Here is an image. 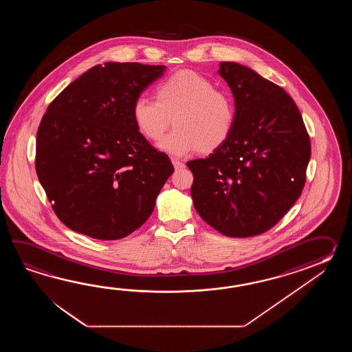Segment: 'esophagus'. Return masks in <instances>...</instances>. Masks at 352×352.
<instances>
[{
    "label": "esophagus",
    "mask_w": 352,
    "mask_h": 352,
    "mask_svg": "<svg viewBox=\"0 0 352 352\" xmlns=\"http://www.w3.org/2000/svg\"><path fill=\"white\" fill-rule=\"evenodd\" d=\"M173 165L176 170H179V168H184L185 167V164L182 162V161H179V160H176V158H173Z\"/></svg>",
    "instance_id": "1"
}]
</instances>
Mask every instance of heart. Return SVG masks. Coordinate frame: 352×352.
Listing matches in <instances>:
<instances>
[{
	"label": "heart",
	"instance_id": "1",
	"mask_svg": "<svg viewBox=\"0 0 352 352\" xmlns=\"http://www.w3.org/2000/svg\"><path fill=\"white\" fill-rule=\"evenodd\" d=\"M156 100L140 96L132 104L138 132L148 141L165 135L173 118L175 128L158 143L166 153L184 157L195 151L212 153L232 137L236 107L232 94L192 70L166 76L155 89Z\"/></svg>",
	"mask_w": 352,
	"mask_h": 352
}]
</instances>
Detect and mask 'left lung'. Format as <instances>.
<instances>
[{"label": "left lung", "instance_id": "1", "mask_svg": "<svg viewBox=\"0 0 352 352\" xmlns=\"http://www.w3.org/2000/svg\"><path fill=\"white\" fill-rule=\"evenodd\" d=\"M236 122L229 141L209 157L187 162L199 215L230 238L270 230L297 201L306 182L311 141L283 88L250 67L220 63Z\"/></svg>", "mask_w": 352, "mask_h": 352}]
</instances>
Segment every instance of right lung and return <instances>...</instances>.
I'll return each instance as SVG.
<instances>
[{
  "instance_id": "add662e5",
  "label": "right lung",
  "mask_w": 352,
  "mask_h": 352,
  "mask_svg": "<svg viewBox=\"0 0 352 352\" xmlns=\"http://www.w3.org/2000/svg\"><path fill=\"white\" fill-rule=\"evenodd\" d=\"M165 70L99 64L47 107L35 167L54 212L69 229L94 239H122L150 217L173 166L138 132L132 104Z\"/></svg>"
}]
</instances>
